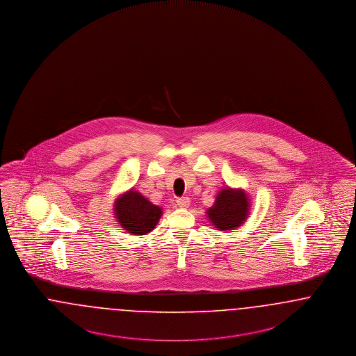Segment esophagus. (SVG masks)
Here are the masks:
<instances>
[{
    "mask_svg": "<svg viewBox=\"0 0 356 356\" xmlns=\"http://www.w3.org/2000/svg\"><path fill=\"white\" fill-rule=\"evenodd\" d=\"M188 204H190V200L187 198V197H184V198H179V200H177V206H179V207H188Z\"/></svg>",
    "mask_w": 356,
    "mask_h": 356,
    "instance_id": "1",
    "label": "esophagus"
}]
</instances>
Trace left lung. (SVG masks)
Wrapping results in <instances>:
<instances>
[{"instance_id": "obj_1", "label": "left lung", "mask_w": 356, "mask_h": 356, "mask_svg": "<svg viewBox=\"0 0 356 356\" xmlns=\"http://www.w3.org/2000/svg\"><path fill=\"white\" fill-rule=\"evenodd\" d=\"M248 198L243 190L223 188L216 203L207 210V217L218 230H234L248 219Z\"/></svg>"}]
</instances>
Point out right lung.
<instances>
[{
	"label": "right lung",
	"mask_w": 356,
	"mask_h": 356,
	"mask_svg": "<svg viewBox=\"0 0 356 356\" xmlns=\"http://www.w3.org/2000/svg\"><path fill=\"white\" fill-rule=\"evenodd\" d=\"M114 214L129 234L145 235L154 230L162 216V209L131 188L115 200Z\"/></svg>",
	"instance_id": "1"
}]
</instances>
